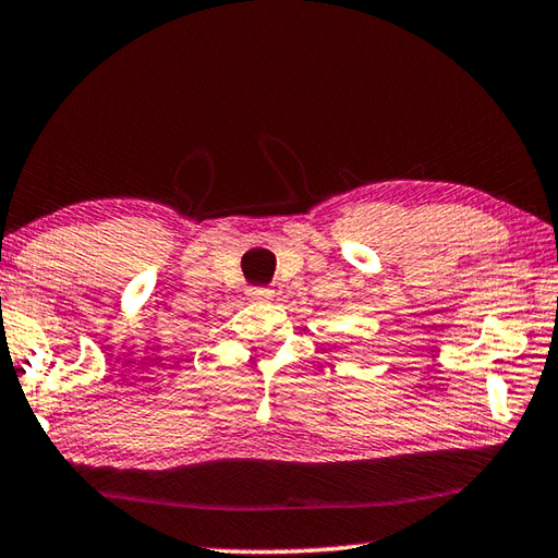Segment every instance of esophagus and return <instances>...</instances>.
I'll use <instances>...</instances> for the list:
<instances>
[{"label":"esophagus","instance_id":"esophagus-1","mask_svg":"<svg viewBox=\"0 0 558 558\" xmlns=\"http://www.w3.org/2000/svg\"><path fill=\"white\" fill-rule=\"evenodd\" d=\"M245 295H248V300H253V302H270L272 298H276V290L268 286H258V288L245 290Z\"/></svg>","mask_w":558,"mask_h":558}]
</instances>
